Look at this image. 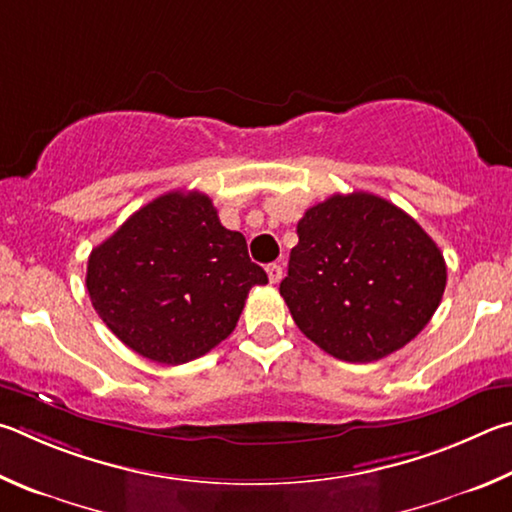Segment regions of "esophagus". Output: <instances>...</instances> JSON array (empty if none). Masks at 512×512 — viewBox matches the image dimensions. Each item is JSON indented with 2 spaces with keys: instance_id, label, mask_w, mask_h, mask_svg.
<instances>
[{
  "instance_id": "obj_1",
  "label": "esophagus",
  "mask_w": 512,
  "mask_h": 512,
  "mask_svg": "<svg viewBox=\"0 0 512 512\" xmlns=\"http://www.w3.org/2000/svg\"><path fill=\"white\" fill-rule=\"evenodd\" d=\"M265 272H267V279H270V283H279L283 279V267L276 265V263L267 265Z\"/></svg>"
}]
</instances>
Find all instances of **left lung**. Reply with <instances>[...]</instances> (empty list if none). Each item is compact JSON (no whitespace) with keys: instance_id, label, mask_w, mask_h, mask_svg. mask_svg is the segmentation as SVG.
<instances>
[{"instance_id":"left-lung-1","label":"left lung","mask_w":512,"mask_h":512,"mask_svg":"<svg viewBox=\"0 0 512 512\" xmlns=\"http://www.w3.org/2000/svg\"><path fill=\"white\" fill-rule=\"evenodd\" d=\"M281 297L310 342L344 362L409 344L443 299L447 267L425 229L373 193L333 195L297 224Z\"/></svg>"}]
</instances>
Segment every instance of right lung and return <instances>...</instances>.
I'll return each instance as SVG.
<instances>
[{
	"label": "right lung",
	"instance_id": "1",
	"mask_svg": "<svg viewBox=\"0 0 512 512\" xmlns=\"http://www.w3.org/2000/svg\"><path fill=\"white\" fill-rule=\"evenodd\" d=\"M85 283L125 346L177 366L233 333L249 290L267 274L249 261L245 236L222 227L209 195L170 191L92 249Z\"/></svg>",
	"mask_w": 512,
	"mask_h": 512
}]
</instances>
